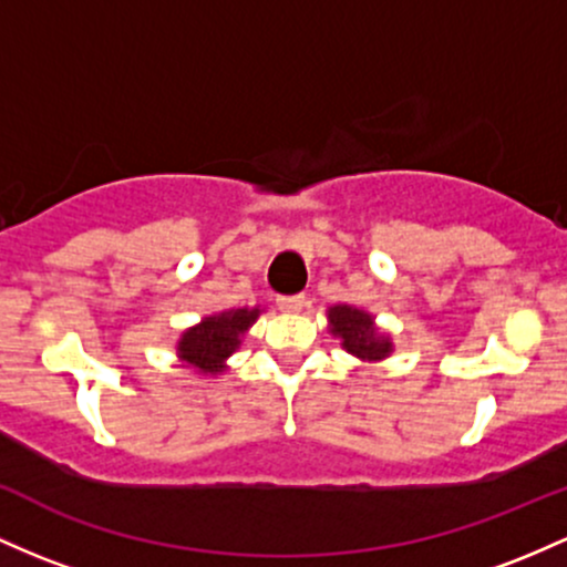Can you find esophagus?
Listing matches in <instances>:
<instances>
[{"instance_id":"1","label":"esophagus","mask_w":567,"mask_h":567,"mask_svg":"<svg viewBox=\"0 0 567 567\" xmlns=\"http://www.w3.org/2000/svg\"><path fill=\"white\" fill-rule=\"evenodd\" d=\"M277 307L282 309V312L296 315V312H301L303 307H307V298H303V296H282V298H277Z\"/></svg>"}]
</instances>
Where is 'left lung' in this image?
<instances>
[{
    "mask_svg": "<svg viewBox=\"0 0 567 567\" xmlns=\"http://www.w3.org/2000/svg\"><path fill=\"white\" fill-rule=\"evenodd\" d=\"M328 328L333 336H339L347 352L365 363H377L393 352V341L388 333L379 331L374 317L350 303H336L328 309Z\"/></svg>",
    "mask_w": 567,
    "mask_h": 567,
    "instance_id": "1",
    "label": "left lung"
}]
</instances>
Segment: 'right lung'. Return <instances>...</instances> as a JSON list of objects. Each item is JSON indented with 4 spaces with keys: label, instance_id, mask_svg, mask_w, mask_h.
Listing matches in <instances>:
<instances>
[{
    "label": "right lung",
    "instance_id": "obj_1",
    "mask_svg": "<svg viewBox=\"0 0 567 567\" xmlns=\"http://www.w3.org/2000/svg\"><path fill=\"white\" fill-rule=\"evenodd\" d=\"M260 307L252 309H228V312L204 317L198 326H193L179 336L177 358L193 365L202 374H223L228 369L226 360L239 350L241 336L250 331L258 320Z\"/></svg>",
    "mask_w": 567,
    "mask_h": 567
}]
</instances>
